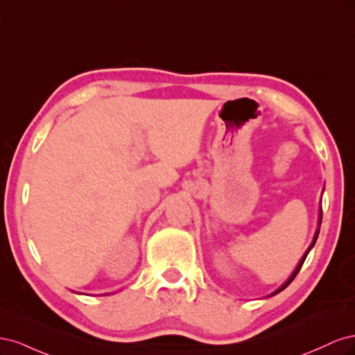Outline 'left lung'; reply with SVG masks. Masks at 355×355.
<instances>
[{
	"label": "left lung",
	"instance_id": "8db88e82",
	"mask_svg": "<svg viewBox=\"0 0 355 355\" xmlns=\"http://www.w3.org/2000/svg\"><path fill=\"white\" fill-rule=\"evenodd\" d=\"M321 218H323V210H320V222H318V225H321ZM318 232H320V231L317 230V232H315V235H314V240H313V243H311V245L308 247V250H306V252H305V254L302 256V259H300V262L297 263V266H296V270L293 271V274H292V275H290V277H288V280H287V282H286V283H284V284H283V286H282L280 288H278V290H275V292H274L272 295H277V293H280V292H282V290H284V288H286V287H287V286H288L290 283H292V282H293V278H295V277L297 275V272H299V270H300V268H302V265H304V262H305V259H306V256H308L309 250H311V249H313V247H314V244H315V241H317V237H318Z\"/></svg>",
	"mask_w": 355,
	"mask_h": 355
}]
</instances>
